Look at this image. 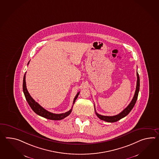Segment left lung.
<instances>
[{
    "mask_svg": "<svg viewBox=\"0 0 159 159\" xmlns=\"http://www.w3.org/2000/svg\"><path fill=\"white\" fill-rule=\"evenodd\" d=\"M136 74H137V84H136V91H135V93H134V98L132 100L131 102L129 103V104L127 106V107L121 112L119 113L118 115H115V116H103V115H99V113H98L96 112L95 107L96 114L97 116L100 119L107 121V122L113 123V122L117 121L118 120H120L121 119L126 116L127 115L131 112V110H132L135 103L136 102V100L138 99V94H139V89H140V78H139V75L138 74V71H137Z\"/></svg>",
    "mask_w": 159,
    "mask_h": 159,
    "instance_id": "1",
    "label": "left lung"
}]
</instances>
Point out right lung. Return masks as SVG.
Wrapping results in <instances>:
<instances>
[{"instance_id": "add662e5", "label": "right lung", "mask_w": 159, "mask_h": 159, "mask_svg": "<svg viewBox=\"0 0 159 159\" xmlns=\"http://www.w3.org/2000/svg\"><path fill=\"white\" fill-rule=\"evenodd\" d=\"M29 62L28 63V65ZM23 92H24V94H25V98L26 99V100L27 101L29 106H30V107L34 111V112H35L37 115H38L40 116L46 118L47 119H49V120H59L63 119L66 117L68 116L71 113L73 106L72 107V108L71 110L68 111V112H66L65 113H60V114H55V113H51L49 111L45 110L44 108H43L42 106H40L38 102H36L35 101L32 99V97L30 96V93H28L27 89L26 87L25 74L24 75V78H23ZM79 93H80V92H78L77 95L75 97L74 100V102H73V105L74 104L75 100L78 98V96L79 95Z\"/></svg>"}]
</instances>
